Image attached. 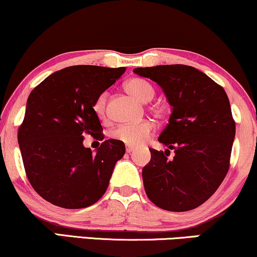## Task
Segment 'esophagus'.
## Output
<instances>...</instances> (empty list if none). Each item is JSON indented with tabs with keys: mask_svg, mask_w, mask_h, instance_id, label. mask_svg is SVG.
<instances>
[{
	"mask_svg": "<svg viewBox=\"0 0 257 257\" xmlns=\"http://www.w3.org/2000/svg\"><path fill=\"white\" fill-rule=\"evenodd\" d=\"M133 151H134V147H133V146H126V147H125L126 153H132Z\"/></svg>",
	"mask_w": 257,
	"mask_h": 257,
	"instance_id": "34e87169",
	"label": "esophagus"
}]
</instances>
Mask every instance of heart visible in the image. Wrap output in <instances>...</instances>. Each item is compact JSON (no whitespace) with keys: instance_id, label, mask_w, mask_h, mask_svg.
Masks as SVG:
<instances>
[{"instance_id":"1","label":"heart","mask_w":257,"mask_h":257,"mask_svg":"<svg viewBox=\"0 0 257 257\" xmlns=\"http://www.w3.org/2000/svg\"><path fill=\"white\" fill-rule=\"evenodd\" d=\"M125 90L141 102H148L154 96V87L142 78H132L125 83ZM108 93L102 92L93 102L92 109L97 117L103 118L105 115V104ZM154 132V125L149 121H142L131 124H119L112 129L111 136L113 139L119 140L126 145L138 146L144 144L146 140L151 138Z\"/></svg>"}]
</instances>
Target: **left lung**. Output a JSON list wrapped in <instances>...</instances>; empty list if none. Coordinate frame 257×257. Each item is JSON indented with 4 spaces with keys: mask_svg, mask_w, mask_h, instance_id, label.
Masks as SVG:
<instances>
[{
    "mask_svg": "<svg viewBox=\"0 0 257 257\" xmlns=\"http://www.w3.org/2000/svg\"><path fill=\"white\" fill-rule=\"evenodd\" d=\"M134 72L157 82L172 105L159 136L168 149H149L151 161L142 170L146 194L160 209H196L216 192L230 167L236 125L226 92L187 65L138 67ZM172 149L175 157L168 159Z\"/></svg>",
    "mask_w": 257,
    "mask_h": 257,
    "instance_id": "obj_1",
    "label": "left lung"
}]
</instances>
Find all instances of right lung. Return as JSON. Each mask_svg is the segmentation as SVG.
<instances>
[{
	"instance_id": "obj_1",
	"label": "right lung",
	"mask_w": 257,
	"mask_h": 257,
	"mask_svg": "<svg viewBox=\"0 0 257 257\" xmlns=\"http://www.w3.org/2000/svg\"><path fill=\"white\" fill-rule=\"evenodd\" d=\"M124 71L70 66L52 73L29 95L18 141L29 183L53 205L82 209L105 193L124 144L106 140L93 154L83 141L86 134L104 139L93 102Z\"/></svg>"
}]
</instances>
